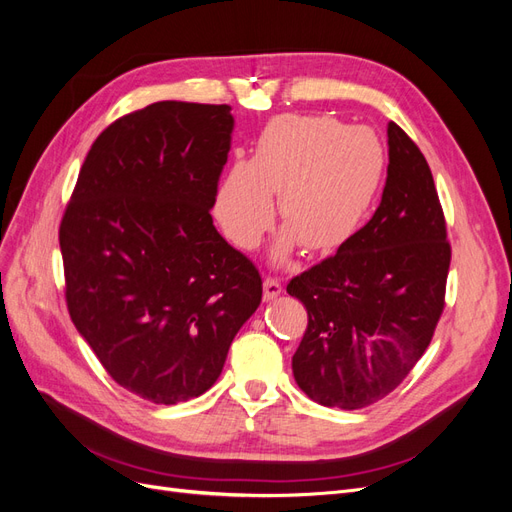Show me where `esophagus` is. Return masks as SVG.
<instances>
[{"label":"esophagus","mask_w":512,"mask_h":512,"mask_svg":"<svg viewBox=\"0 0 512 512\" xmlns=\"http://www.w3.org/2000/svg\"><path fill=\"white\" fill-rule=\"evenodd\" d=\"M262 286H265V299L267 301H273L275 297H280V294H282V284L273 280V277H267L265 284H262Z\"/></svg>","instance_id":"34e87169"}]
</instances>
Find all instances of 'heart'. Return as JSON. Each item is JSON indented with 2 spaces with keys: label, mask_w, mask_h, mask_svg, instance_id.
I'll return each mask as SVG.
<instances>
[{
  "label": "heart",
  "mask_w": 512,
  "mask_h": 512,
  "mask_svg": "<svg viewBox=\"0 0 512 512\" xmlns=\"http://www.w3.org/2000/svg\"><path fill=\"white\" fill-rule=\"evenodd\" d=\"M386 173V151L369 128L333 117L286 115L262 130L250 162L230 164L218 185L213 215L224 237L254 250L275 220L309 254H331L363 226Z\"/></svg>",
  "instance_id": "obj_1"
}]
</instances>
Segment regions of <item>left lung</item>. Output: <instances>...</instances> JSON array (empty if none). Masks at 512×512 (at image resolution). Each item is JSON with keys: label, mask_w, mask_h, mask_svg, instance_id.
I'll return each instance as SVG.
<instances>
[{"label": "left lung", "mask_w": 512, "mask_h": 512, "mask_svg": "<svg viewBox=\"0 0 512 512\" xmlns=\"http://www.w3.org/2000/svg\"><path fill=\"white\" fill-rule=\"evenodd\" d=\"M386 134L389 168L374 218L286 286L307 309L294 380L329 408L361 410L393 393L444 312L451 243L436 183L397 123Z\"/></svg>", "instance_id": "8db88e82"}]
</instances>
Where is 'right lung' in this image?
<instances>
[{
    "label": "right lung",
    "instance_id": "obj_1",
    "mask_svg": "<svg viewBox=\"0 0 512 512\" xmlns=\"http://www.w3.org/2000/svg\"><path fill=\"white\" fill-rule=\"evenodd\" d=\"M235 119L228 104L156 102L91 145L59 226L76 331L123 389L203 395L262 299L254 262L213 226Z\"/></svg>",
    "mask_w": 512,
    "mask_h": 512
}]
</instances>
